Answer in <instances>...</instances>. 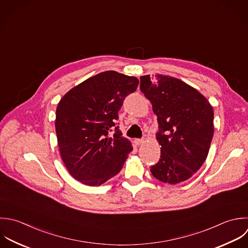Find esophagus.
<instances>
[{
    "label": "esophagus",
    "mask_w": 248,
    "mask_h": 248,
    "mask_svg": "<svg viewBox=\"0 0 248 248\" xmlns=\"http://www.w3.org/2000/svg\"><path fill=\"white\" fill-rule=\"evenodd\" d=\"M145 141L143 140V139H135L134 140V143L136 144V145H141V144H143Z\"/></svg>",
    "instance_id": "obj_1"
}]
</instances>
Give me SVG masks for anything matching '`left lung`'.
Masks as SVG:
<instances>
[{"instance_id":"8db88e82","label":"left lung","mask_w":248,"mask_h":248,"mask_svg":"<svg viewBox=\"0 0 248 248\" xmlns=\"http://www.w3.org/2000/svg\"><path fill=\"white\" fill-rule=\"evenodd\" d=\"M140 90L157 117L159 161L151 167L158 181L176 185L191 178L205 162L214 136V109L196 89L157 74L140 77Z\"/></svg>"}]
</instances>
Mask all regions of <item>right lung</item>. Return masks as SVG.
<instances>
[{"label": "right lung", "instance_id": "right-lung-1", "mask_svg": "<svg viewBox=\"0 0 248 248\" xmlns=\"http://www.w3.org/2000/svg\"><path fill=\"white\" fill-rule=\"evenodd\" d=\"M139 80L114 70L100 72L68 91L56 110L55 127L62 160L78 182L97 186L123 168L131 142L116 121L126 95ZM115 126L113 137L108 132Z\"/></svg>", "mask_w": 248, "mask_h": 248}]
</instances>
